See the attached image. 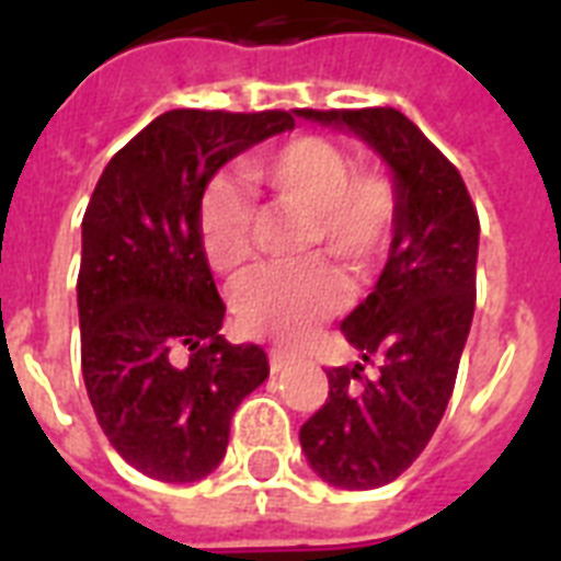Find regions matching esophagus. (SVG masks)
Returning a JSON list of instances; mask_svg holds the SVG:
<instances>
[{
  "label": "esophagus",
  "mask_w": 561,
  "mask_h": 561,
  "mask_svg": "<svg viewBox=\"0 0 561 561\" xmlns=\"http://www.w3.org/2000/svg\"><path fill=\"white\" fill-rule=\"evenodd\" d=\"M288 367H294V355L279 350H271V369L273 373H285Z\"/></svg>",
  "instance_id": "34e87169"
}]
</instances>
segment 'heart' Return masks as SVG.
<instances>
[{"label": "heart", "mask_w": 561, "mask_h": 561, "mask_svg": "<svg viewBox=\"0 0 561 561\" xmlns=\"http://www.w3.org/2000/svg\"><path fill=\"white\" fill-rule=\"evenodd\" d=\"M250 178L276 201L308 218V255L332 253L352 276L381 267L392 247L399 197L378 174L352 178V160L320 136H299L250 165ZM201 244L211 271L238 276L250 262V206L229 180L211 183L201 203ZM350 299V288L329 262H308L290 271H264L236 294V317L255 337L299 346L332 320Z\"/></svg>", "instance_id": "obj_1"}]
</instances>
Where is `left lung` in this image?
Wrapping results in <instances>:
<instances>
[{
  "label": "left lung",
  "mask_w": 561,
  "mask_h": 561,
  "mask_svg": "<svg viewBox=\"0 0 561 561\" xmlns=\"http://www.w3.org/2000/svg\"><path fill=\"white\" fill-rule=\"evenodd\" d=\"M358 136L387 165L399 197L396 236L373 294L341 323L360 359L329 369V399L299 445L337 489L387 486L425 451L443 419L474 317L480 220L460 171L392 107L297 110Z\"/></svg>",
  "instance_id": "8db88e82"
}]
</instances>
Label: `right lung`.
Returning a JSON list of instances; mask_svg holds the SVG:
<instances>
[{
	"mask_svg": "<svg viewBox=\"0 0 561 561\" xmlns=\"http://www.w3.org/2000/svg\"><path fill=\"white\" fill-rule=\"evenodd\" d=\"M294 116L171 110L107 162L81 224V369L99 425L145 478L194 483L218 469L229 422L271 364L218 334L201 244L203 192L229 160Z\"/></svg>",
	"mask_w": 561,
	"mask_h": 561,
	"instance_id": "right-lung-1",
	"label": "right lung"
}]
</instances>
